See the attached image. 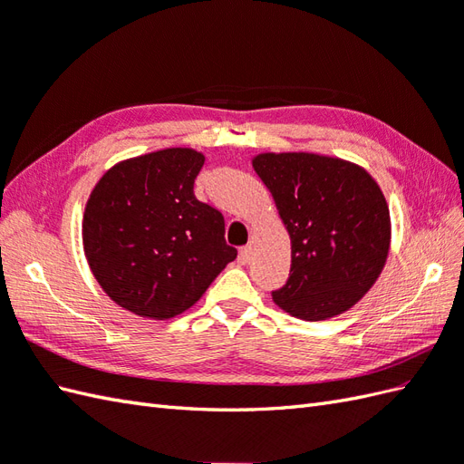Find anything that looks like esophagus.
Returning a JSON list of instances; mask_svg holds the SVG:
<instances>
[{"label": "esophagus", "instance_id": "1", "mask_svg": "<svg viewBox=\"0 0 464 464\" xmlns=\"http://www.w3.org/2000/svg\"><path fill=\"white\" fill-rule=\"evenodd\" d=\"M249 255H251L249 246H241V249H239V263H241V265L249 263Z\"/></svg>", "mask_w": 464, "mask_h": 464}]
</instances>
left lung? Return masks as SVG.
<instances>
[{
    "label": "left lung",
    "instance_id": "obj_1",
    "mask_svg": "<svg viewBox=\"0 0 464 464\" xmlns=\"http://www.w3.org/2000/svg\"><path fill=\"white\" fill-rule=\"evenodd\" d=\"M253 168L290 235V276L275 303L310 322L350 310L390 253V208L378 183L352 161L308 152L258 154Z\"/></svg>",
    "mask_w": 464,
    "mask_h": 464
}]
</instances>
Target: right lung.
I'll list each match as a JSON object with an SVG mask.
<instances>
[{"label": "right lung", "mask_w": 464, "mask_h": 464, "mask_svg": "<svg viewBox=\"0 0 464 464\" xmlns=\"http://www.w3.org/2000/svg\"><path fill=\"white\" fill-rule=\"evenodd\" d=\"M206 156L166 148L112 166L86 201L82 245L118 306L166 320L191 308L237 249L223 215L193 196Z\"/></svg>", "instance_id": "1"}]
</instances>
